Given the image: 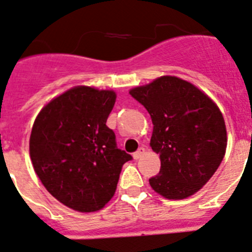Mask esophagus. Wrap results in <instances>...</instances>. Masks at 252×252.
I'll return each mask as SVG.
<instances>
[{
  "label": "esophagus",
  "instance_id": "1",
  "mask_svg": "<svg viewBox=\"0 0 252 252\" xmlns=\"http://www.w3.org/2000/svg\"><path fill=\"white\" fill-rule=\"evenodd\" d=\"M144 154H145V149H144V147H138V150L136 152H133L132 156H133V158H135V160H138V158H141V156Z\"/></svg>",
  "mask_w": 252,
  "mask_h": 252
}]
</instances>
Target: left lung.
I'll return each mask as SVG.
<instances>
[{"label":"left lung","mask_w":252,"mask_h":252,"mask_svg":"<svg viewBox=\"0 0 252 252\" xmlns=\"http://www.w3.org/2000/svg\"><path fill=\"white\" fill-rule=\"evenodd\" d=\"M130 94L154 124L150 145L160 154L161 168L149 180L151 188L170 200L197 192L225 156L227 137L221 111L207 94L175 76H162Z\"/></svg>","instance_id":"8db88e82"}]
</instances>
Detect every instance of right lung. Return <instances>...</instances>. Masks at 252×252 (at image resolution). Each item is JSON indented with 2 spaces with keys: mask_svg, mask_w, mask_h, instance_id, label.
Instances as JSON below:
<instances>
[{
  "mask_svg": "<svg viewBox=\"0 0 252 252\" xmlns=\"http://www.w3.org/2000/svg\"><path fill=\"white\" fill-rule=\"evenodd\" d=\"M115 101L114 91L73 87L34 120L30 137L34 171L51 195L76 211L102 209L116 191L122 165L132 160L106 126Z\"/></svg>",
  "mask_w": 252,
  "mask_h": 252,
  "instance_id": "add662e5",
  "label": "right lung"
}]
</instances>
